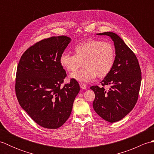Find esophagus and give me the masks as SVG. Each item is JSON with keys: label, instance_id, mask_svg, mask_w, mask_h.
<instances>
[{"label": "esophagus", "instance_id": "34e87169", "mask_svg": "<svg viewBox=\"0 0 154 154\" xmlns=\"http://www.w3.org/2000/svg\"><path fill=\"white\" fill-rule=\"evenodd\" d=\"M80 87L81 88V89H85L86 88H87V85L85 83H81L80 84Z\"/></svg>", "mask_w": 154, "mask_h": 154}]
</instances>
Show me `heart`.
I'll return each mask as SVG.
<instances>
[{"instance_id": "obj_1", "label": "heart", "mask_w": 154, "mask_h": 154, "mask_svg": "<svg viewBox=\"0 0 154 154\" xmlns=\"http://www.w3.org/2000/svg\"><path fill=\"white\" fill-rule=\"evenodd\" d=\"M73 52L74 55L64 52L60 58L61 66L70 73L76 70L83 63V70L70 75L72 79L87 82L97 75L99 78L105 77L112 69L116 54L110 42L88 40L77 45Z\"/></svg>"}]
</instances>
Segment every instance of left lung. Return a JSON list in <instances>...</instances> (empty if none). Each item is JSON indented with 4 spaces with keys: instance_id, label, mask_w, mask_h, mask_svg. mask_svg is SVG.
I'll use <instances>...</instances> for the list:
<instances>
[{
    "instance_id": "8db88e82",
    "label": "left lung",
    "mask_w": 154,
    "mask_h": 154,
    "mask_svg": "<svg viewBox=\"0 0 154 154\" xmlns=\"http://www.w3.org/2000/svg\"><path fill=\"white\" fill-rule=\"evenodd\" d=\"M98 35H109L116 50L114 64L110 73L101 81L103 87H91L95 98L94 111L108 122H117L126 116L136 104L142 80V72L135 54L119 35L113 32ZM109 86V90L104 86Z\"/></svg>"
}]
</instances>
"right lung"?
Wrapping results in <instances>:
<instances>
[{
  "mask_svg": "<svg viewBox=\"0 0 154 154\" xmlns=\"http://www.w3.org/2000/svg\"><path fill=\"white\" fill-rule=\"evenodd\" d=\"M70 42L66 35L38 42L24 51L17 67L15 92L20 105L45 128L57 129L66 122L80 91L73 79L61 86L67 74L60 58Z\"/></svg>",
  "mask_w": 154,
  "mask_h": 154,
  "instance_id": "right-lung-1",
  "label": "right lung"
}]
</instances>
